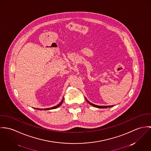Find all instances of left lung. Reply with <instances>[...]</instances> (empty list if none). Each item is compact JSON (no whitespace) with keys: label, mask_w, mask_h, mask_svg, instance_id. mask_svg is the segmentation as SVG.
<instances>
[{"label":"left lung","mask_w":151,"mask_h":151,"mask_svg":"<svg viewBox=\"0 0 151 151\" xmlns=\"http://www.w3.org/2000/svg\"><path fill=\"white\" fill-rule=\"evenodd\" d=\"M86 100L90 104V105H91L92 106H95V107H96V108H111V107H112V106H113L114 105H109V106H99V105H94V104H92V103H91L90 102H89L87 100V99H86Z\"/></svg>","instance_id":"1"}]
</instances>
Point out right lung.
<instances>
[{"mask_svg":"<svg viewBox=\"0 0 151 151\" xmlns=\"http://www.w3.org/2000/svg\"><path fill=\"white\" fill-rule=\"evenodd\" d=\"M63 100H62V101L61 102V103H60L58 105H57V106H55L54 107H52V108H46V109H40V110H49V109H55V108H57L58 107H59L63 103Z\"/></svg>","mask_w":151,"mask_h":151,"instance_id":"obj_1","label":"right lung"}]
</instances>
